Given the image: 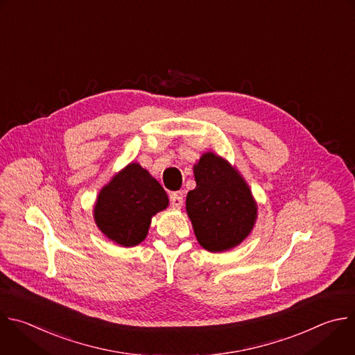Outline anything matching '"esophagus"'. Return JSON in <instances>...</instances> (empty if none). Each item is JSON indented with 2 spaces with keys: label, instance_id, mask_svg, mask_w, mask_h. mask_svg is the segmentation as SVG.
Wrapping results in <instances>:
<instances>
[{
  "label": "esophagus",
  "instance_id": "34e87169",
  "mask_svg": "<svg viewBox=\"0 0 355 355\" xmlns=\"http://www.w3.org/2000/svg\"><path fill=\"white\" fill-rule=\"evenodd\" d=\"M170 200H171L173 207H175V209H181V207H182L184 198H182V193H181V192H173V193L170 195Z\"/></svg>",
  "mask_w": 355,
  "mask_h": 355
}]
</instances>
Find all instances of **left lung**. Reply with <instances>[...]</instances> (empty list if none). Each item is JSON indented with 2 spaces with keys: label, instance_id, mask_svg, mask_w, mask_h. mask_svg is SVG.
<instances>
[{
  "label": "left lung",
  "instance_id": "left-lung-1",
  "mask_svg": "<svg viewBox=\"0 0 355 355\" xmlns=\"http://www.w3.org/2000/svg\"><path fill=\"white\" fill-rule=\"evenodd\" d=\"M196 188L187 195V213L198 243L209 252L239 247L255 227L258 205L240 171L206 152L193 166Z\"/></svg>",
  "mask_w": 355,
  "mask_h": 355
}]
</instances>
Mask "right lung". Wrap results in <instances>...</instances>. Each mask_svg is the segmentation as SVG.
<instances>
[{"label":"right lung","instance_id":"right-lung-1","mask_svg":"<svg viewBox=\"0 0 355 355\" xmlns=\"http://www.w3.org/2000/svg\"><path fill=\"white\" fill-rule=\"evenodd\" d=\"M167 206L168 196L159 181L131 162L100 189L93 217L108 240L130 248L146 239L152 217Z\"/></svg>","mask_w":355,"mask_h":355}]
</instances>
